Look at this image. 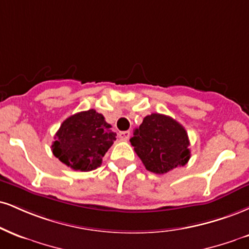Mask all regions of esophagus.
<instances>
[{"label":"esophagus","mask_w":249,"mask_h":249,"mask_svg":"<svg viewBox=\"0 0 249 249\" xmlns=\"http://www.w3.org/2000/svg\"><path fill=\"white\" fill-rule=\"evenodd\" d=\"M128 137H130V131H123V132H119V138H121L122 140H124V142H126Z\"/></svg>","instance_id":"obj_1"}]
</instances>
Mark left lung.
Listing matches in <instances>:
<instances>
[{
  "mask_svg": "<svg viewBox=\"0 0 249 249\" xmlns=\"http://www.w3.org/2000/svg\"><path fill=\"white\" fill-rule=\"evenodd\" d=\"M130 142L146 169L155 174H166L184 166L190 159L185 128L172 117L161 113L146 116Z\"/></svg>",
  "mask_w": 249,
  "mask_h": 249,
  "instance_id": "obj_1",
  "label": "left lung"
}]
</instances>
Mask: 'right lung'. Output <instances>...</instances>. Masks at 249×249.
<instances>
[{
	"mask_svg": "<svg viewBox=\"0 0 249 249\" xmlns=\"http://www.w3.org/2000/svg\"><path fill=\"white\" fill-rule=\"evenodd\" d=\"M103 115L94 109L68 117L55 133L52 152L62 163L80 172H90L116 140Z\"/></svg>",
	"mask_w": 249,
	"mask_h": 249,
	"instance_id": "add662e5",
	"label": "right lung"
}]
</instances>
